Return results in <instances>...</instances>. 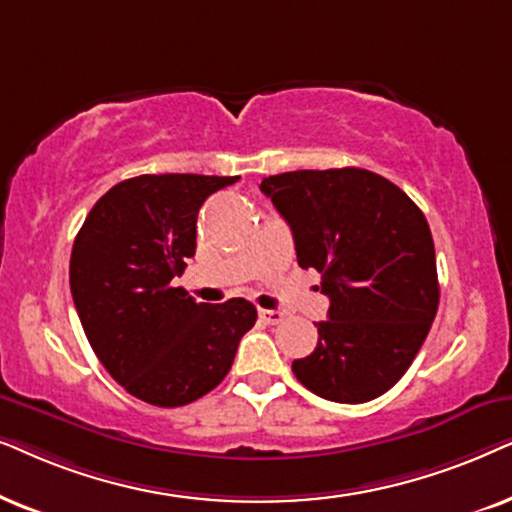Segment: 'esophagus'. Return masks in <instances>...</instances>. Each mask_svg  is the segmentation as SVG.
I'll return each mask as SVG.
<instances>
[{"label":"esophagus","instance_id":"1","mask_svg":"<svg viewBox=\"0 0 512 512\" xmlns=\"http://www.w3.org/2000/svg\"><path fill=\"white\" fill-rule=\"evenodd\" d=\"M260 318L267 325H278L283 320V311H274V309H260Z\"/></svg>","mask_w":512,"mask_h":512}]
</instances>
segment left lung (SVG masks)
<instances>
[{
	"label": "left lung",
	"instance_id": "1",
	"mask_svg": "<svg viewBox=\"0 0 512 512\" xmlns=\"http://www.w3.org/2000/svg\"><path fill=\"white\" fill-rule=\"evenodd\" d=\"M260 189L290 224L299 267L316 269L330 297L316 349L292 372L332 403L379 398L412 365L438 311L424 213L365 168L292 170L264 177Z\"/></svg>",
	"mask_w": 512,
	"mask_h": 512
}]
</instances>
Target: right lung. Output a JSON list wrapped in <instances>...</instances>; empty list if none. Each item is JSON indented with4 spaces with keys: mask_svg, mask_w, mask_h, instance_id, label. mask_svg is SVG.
Instances as JSON below:
<instances>
[{
    "mask_svg": "<svg viewBox=\"0 0 512 512\" xmlns=\"http://www.w3.org/2000/svg\"><path fill=\"white\" fill-rule=\"evenodd\" d=\"M238 177L166 173L119 182L86 215L70 257L81 327L105 370L156 407H182L220 384L255 325L248 299L203 304L173 278L196 252L203 201Z\"/></svg>",
    "mask_w": 512,
    "mask_h": 512,
    "instance_id": "add662e5",
    "label": "right lung"
}]
</instances>
